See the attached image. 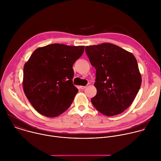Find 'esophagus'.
Listing matches in <instances>:
<instances>
[{"label":"esophagus","instance_id":"esophagus-1","mask_svg":"<svg viewBox=\"0 0 161 161\" xmlns=\"http://www.w3.org/2000/svg\"><path fill=\"white\" fill-rule=\"evenodd\" d=\"M86 88V86H80V88L81 89V90H84L85 88Z\"/></svg>","mask_w":161,"mask_h":161}]
</instances>
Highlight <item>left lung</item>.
<instances>
[{"label":"left lung","instance_id":"8db88e82","mask_svg":"<svg viewBox=\"0 0 161 161\" xmlns=\"http://www.w3.org/2000/svg\"><path fill=\"white\" fill-rule=\"evenodd\" d=\"M85 51L96 69L97 93L91 100L92 104L107 116L122 113L133 102L142 83L135 56L107 42L86 46Z\"/></svg>","mask_w":161,"mask_h":161}]
</instances>
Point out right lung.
<instances>
[{"label": "right lung", "instance_id": "add662e5", "mask_svg": "<svg viewBox=\"0 0 161 161\" xmlns=\"http://www.w3.org/2000/svg\"><path fill=\"white\" fill-rule=\"evenodd\" d=\"M85 46L52 44L36 49L24 66L23 89L34 109L57 117L71 105L78 90L73 83V65Z\"/></svg>", "mask_w": 161, "mask_h": 161}]
</instances>
